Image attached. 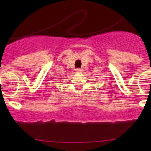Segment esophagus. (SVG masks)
I'll use <instances>...</instances> for the list:
<instances>
[{
    "label": "esophagus",
    "mask_w": 151,
    "mask_h": 151,
    "mask_svg": "<svg viewBox=\"0 0 151 151\" xmlns=\"http://www.w3.org/2000/svg\"><path fill=\"white\" fill-rule=\"evenodd\" d=\"M83 68H77V69H76V71H77V72H83Z\"/></svg>",
    "instance_id": "obj_1"
}]
</instances>
